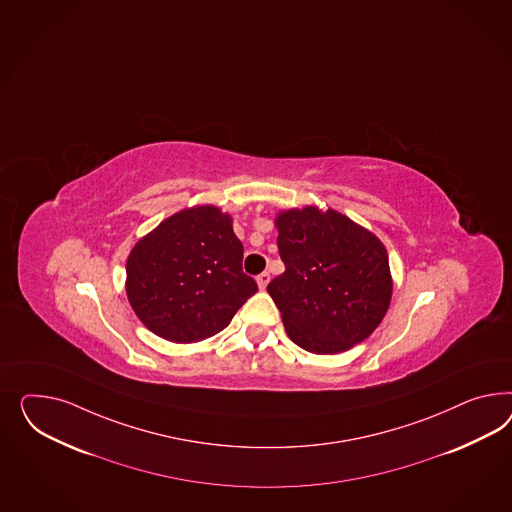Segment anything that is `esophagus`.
Masks as SVG:
<instances>
[{"label":"esophagus","mask_w":512,"mask_h":512,"mask_svg":"<svg viewBox=\"0 0 512 512\" xmlns=\"http://www.w3.org/2000/svg\"><path fill=\"white\" fill-rule=\"evenodd\" d=\"M256 282H258V288H260V290H265L267 284H269V273H267V271L260 273V275L256 277Z\"/></svg>","instance_id":"1"}]
</instances>
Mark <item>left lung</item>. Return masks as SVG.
<instances>
[{
    "label": "left lung",
    "instance_id": "left-lung-1",
    "mask_svg": "<svg viewBox=\"0 0 512 512\" xmlns=\"http://www.w3.org/2000/svg\"><path fill=\"white\" fill-rule=\"evenodd\" d=\"M286 265L267 292L286 333L312 353H340L380 325L393 293L380 239L333 209H290L277 217Z\"/></svg>",
    "mask_w": 512,
    "mask_h": 512
}]
</instances>
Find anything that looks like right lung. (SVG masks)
Masks as SVG:
<instances>
[{
  "label": "right lung",
  "instance_id": "1",
  "mask_svg": "<svg viewBox=\"0 0 512 512\" xmlns=\"http://www.w3.org/2000/svg\"><path fill=\"white\" fill-rule=\"evenodd\" d=\"M256 292V280L243 273V245L232 219L213 205L164 220L127 260L132 310L170 342L217 335Z\"/></svg>",
  "mask_w": 512,
  "mask_h": 512
}]
</instances>
